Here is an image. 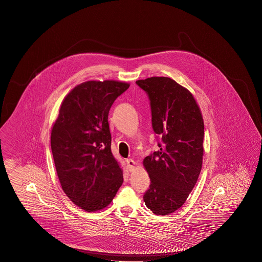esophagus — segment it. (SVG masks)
<instances>
[{
  "mask_svg": "<svg viewBox=\"0 0 262 262\" xmlns=\"http://www.w3.org/2000/svg\"><path fill=\"white\" fill-rule=\"evenodd\" d=\"M127 169L128 171H134L135 168V162L133 159H127Z\"/></svg>",
  "mask_w": 262,
  "mask_h": 262,
  "instance_id": "obj_1",
  "label": "esophagus"
}]
</instances>
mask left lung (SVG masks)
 Returning a JSON list of instances; mask_svg holds the SVG:
<instances>
[{
	"label": "left lung",
	"mask_w": 262,
	"mask_h": 262,
	"mask_svg": "<svg viewBox=\"0 0 262 262\" xmlns=\"http://www.w3.org/2000/svg\"><path fill=\"white\" fill-rule=\"evenodd\" d=\"M148 94L151 126L161 137L159 150L143 160L151 179L143 199L152 213H173L185 203L198 181L204 156L205 126L190 91L166 77L136 80Z\"/></svg>",
	"instance_id": "1"
}]
</instances>
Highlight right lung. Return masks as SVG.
Segmentation results:
<instances>
[{"mask_svg": "<svg viewBox=\"0 0 262 262\" xmlns=\"http://www.w3.org/2000/svg\"><path fill=\"white\" fill-rule=\"evenodd\" d=\"M129 84L117 80L82 82L64 98L52 127L51 148L66 196L93 212L108 206L123 183L111 152L108 112Z\"/></svg>", "mask_w": 262, "mask_h": 262, "instance_id": "obj_1", "label": "right lung"}]
</instances>
